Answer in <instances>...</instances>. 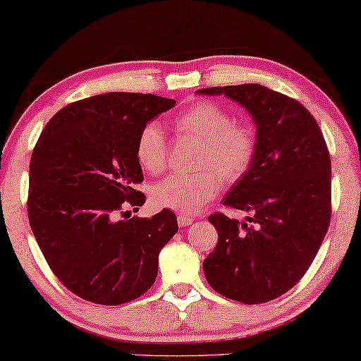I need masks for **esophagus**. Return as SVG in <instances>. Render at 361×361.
Instances as JSON below:
<instances>
[{
	"mask_svg": "<svg viewBox=\"0 0 361 361\" xmlns=\"http://www.w3.org/2000/svg\"><path fill=\"white\" fill-rule=\"evenodd\" d=\"M192 222H193V217H190V216H187V214L177 216V224H179V227H188V226H192Z\"/></svg>",
	"mask_w": 361,
	"mask_h": 361,
	"instance_id": "34e87169",
	"label": "esophagus"
}]
</instances>
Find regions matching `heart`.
Listing matches in <instances>:
<instances>
[{
  "mask_svg": "<svg viewBox=\"0 0 361 361\" xmlns=\"http://www.w3.org/2000/svg\"><path fill=\"white\" fill-rule=\"evenodd\" d=\"M176 125L182 133L203 140L197 157V168L202 171L166 177L152 187L150 200L157 208L193 214L221 192L219 174L228 182L246 174L256 153V139L250 128L236 125L230 111L212 102L195 104L177 118ZM135 152L140 166L150 174L166 168V137L159 123L152 121L142 128Z\"/></svg>",
  "mask_w": 361,
  "mask_h": 361,
  "instance_id": "heart-1",
  "label": "heart"
}]
</instances>
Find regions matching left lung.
I'll return each instance as SVG.
<instances>
[{
  "instance_id": "obj_1",
  "label": "left lung",
  "mask_w": 361,
  "mask_h": 361,
  "mask_svg": "<svg viewBox=\"0 0 361 361\" xmlns=\"http://www.w3.org/2000/svg\"><path fill=\"white\" fill-rule=\"evenodd\" d=\"M226 96L256 126L250 169L224 197L230 208L251 212L246 222L212 214L219 240L203 262L216 293L243 304L280 298L302 279L328 232L331 159L315 118L304 105L262 85L206 87ZM252 221L251 226L247 224Z\"/></svg>"
}]
</instances>
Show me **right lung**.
Wrapping results in <instances>:
<instances>
[{
	"label": "right lung",
	"instance_id": "obj_1",
	"mask_svg": "<svg viewBox=\"0 0 361 361\" xmlns=\"http://www.w3.org/2000/svg\"><path fill=\"white\" fill-rule=\"evenodd\" d=\"M176 105L153 94L107 92L68 104L41 133L30 161L28 219L54 275L76 296L120 305L149 291L176 214L118 219L145 203L137 137ZM128 212V211H126Z\"/></svg>",
	"mask_w": 361,
	"mask_h": 361
}]
</instances>
